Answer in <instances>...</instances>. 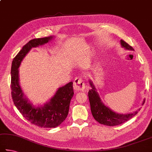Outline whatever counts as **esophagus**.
Wrapping results in <instances>:
<instances>
[{"label": "esophagus", "mask_w": 152, "mask_h": 152, "mask_svg": "<svg viewBox=\"0 0 152 152\" xmlns=\"http://www.w3.org/2000/svg\"><path fill=\"white\" fill-rule=\"evenodd\" d=\"M74 89L76 92H78V91L83 90L85 89V83L84 81L82 80V78L80 77H78V78H76L74 80V85H73Z\"/></svg>", "instance_id": "obj_1"}]
</instances>
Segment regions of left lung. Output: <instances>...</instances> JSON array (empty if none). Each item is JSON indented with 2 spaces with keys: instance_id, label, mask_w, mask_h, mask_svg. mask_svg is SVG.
<instances>
[{
  "instance_id": "left-lung-1",
  "label": "left lung",
  "mask_w": 152,
  "mask_h": 152,
  "mask_svg": "<svg viewBox=\"0 0 152 152\" xmlns=\"http://www.w3.org/2000/svg\"><path fill=\"white\" fill-rule=\"evenodd\" d=\"M120 42L123 48L129 50H134V48L124 40H121ZM90 84L92 89L88 92V98L90 104L91 112L94 119L100 124L108 126L120 125L135 116L140 110L139 109L136 112L127 114H118L113 112L111 109L105 106L102 102L98 93L96 92L94 85L91 80H90ZM144 102L145 100H143L142 104H144Z\"/></svg>"
}]
</instances>
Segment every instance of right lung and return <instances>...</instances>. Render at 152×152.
<instances>
[{
  "instance_id": "right-lung-1",
  "label": "right lung",
  "mask_w": 152,
  "mask_h": 152,
  "mask_svg": "<svg viewBox=\"0 0 152 152\" xmlns=\"http://www.w3.org/2000/svg\"><path fill=\"white\" fill-rule=\"evenodd\" d=\"M53 37L34 38L24 45L14 58L11 66V95L13 102L24 118L41 128H56L66 118L70 103L74 95L73 82L59 88L48 102L43 106L36 107L30 102L19 84L18 68L22 60L32 48L48 42Z\"/></svg>"
}]
</instances>
